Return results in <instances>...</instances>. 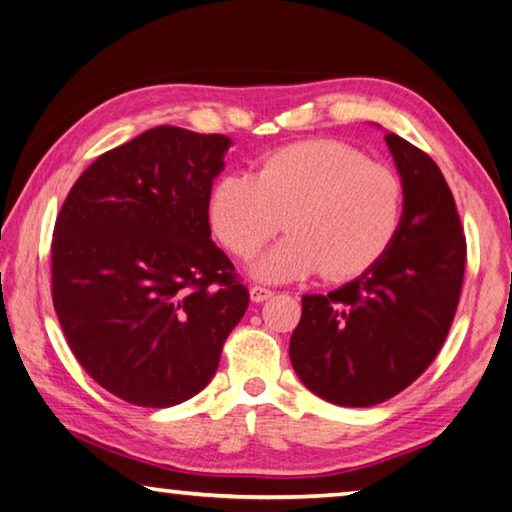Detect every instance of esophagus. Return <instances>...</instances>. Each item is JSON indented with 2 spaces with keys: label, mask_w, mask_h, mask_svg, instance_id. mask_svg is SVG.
<instances>
[{
  "label": "esophagus",
  "mask_w": 512,
  "mask_h": 512,
  "mask_svg": "<svg viewBox=\"0 0 512 512\" xmlns=\"http://www.w3.org/2000/svg\"><path fill=\"white\" fill-rule=\"evenodd\" d=\"M273 295V291H271V288H266V286H250V300H253V302H266L268 300V297H271Z\"/></svg>",
  "instance_id": "1"
}]
</instances>
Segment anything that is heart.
<instances>
[{
  "label": "heart",
  "instance_id": "heart-1",
  "mask_svg": "<svg viewBox=\"0 0 512 512\" xmlns=\"http://www.w3.org/2000/svg\"><path fill=\"white\" fill-rule=\"evenodd\" d=\"M403 210L398 174L338 141L288 145L257 174L221 176L210 194L212 230L237 257L255 255L286 224L293 230L253 266L268 282L322 268L331 280L362 275L394 244Z\"/></svg>",
  "mask_w": 512,
  "mask_h": 512
}]
</instances>
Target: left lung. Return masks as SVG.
Returning a JSON list of instances; mask_svg holds the SVG:
<instances>
[{"label":"left lung","instance_id":"obj_1","mask_svg":"<svg viewBox=\"0 0 512 512\" xmlns=\"http://www.w3.org/2000/svg\"><path fill=\"white\" fill-rule=\"evenodd\" d=\"M385 141L405 190L401 230L356 280L302 297L288 347L295 374L333 405L383 403L432 365L466 271V235L439 165L401 136Z\"/></svg>","mask_w":512,"mask_h":512}]
</instances>
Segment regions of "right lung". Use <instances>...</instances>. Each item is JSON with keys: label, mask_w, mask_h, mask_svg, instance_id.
<instances>
[{"label": "right lung", "mask_w": 512, "mask_h": 512, "mask_svg": "<svg viewBox=\"0 0 512 512\" xmlns=\"http://www.w3.org/2000/svg\"><path fill=\"white\" fill-rule=\"evenodd\" d=\"M230 145L221 134L147 129L98 156L55 219L51 293L64 338L100 387L132 405L199 394L248 309L208 221Z\"/></svg>", "instance_id": "right-lung-1"}]
</instances>
